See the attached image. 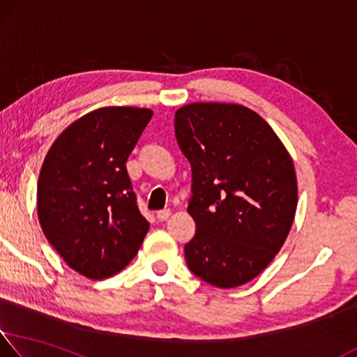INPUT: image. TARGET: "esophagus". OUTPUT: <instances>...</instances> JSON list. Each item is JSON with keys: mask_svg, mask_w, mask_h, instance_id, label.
Here are the masks:
<instances>
[{"mask_svg": "<svg viewBox=\"0 0 357 357\" xmlns=\"http://www.w3.org/2000/svg\"><path fill=\"white\" fill-rule=\"evenodd\" d=\"M171 209H162V211H158L156 212V218H158V220H160V222H166L167 220V218L169 217H171Z\"/></svg>", "mask_w": 357, "mask_h": 357, "instance_id": "obj_1", "label": "esophagus"}]
</instances>
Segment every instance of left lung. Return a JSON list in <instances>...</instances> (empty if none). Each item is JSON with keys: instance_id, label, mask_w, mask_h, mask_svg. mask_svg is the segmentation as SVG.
<instances>
[{"instance_id": "1", "label": "left lung", "mask_w": 357, "mask_h": 357, "mask_svg": "<svg viewBox=\"0 0 357 357\" xmlns=\"http://www.w3.org/2000/svg\"><path fill=\"white\" fill-rule=\"evenodd\" d=\"M193 174L188 268L220 289L249 282L286 243L297 211L294 161L271 126L238 103L196 102L175 112Z\"/></svg>"}]
</instances>
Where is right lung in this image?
<instances>
[{
  "label": "right lung",
  "instance_id": "right-lung-1",
  "mask_svg": "<svg viewBox=\"0 0 357 357\" xmlns=\"http://www.w3.org/2000/svg\"><path fill=\"white\" fill-rule=\"evenodd\" d=\"M151 116L150 108L94 109L57 137L43 162L36 193L43 233L89 279L129 265L150 228L126 161Z\"/></svg>",
  "mask_w": 357,
  "mask_h": 357
}]
</instances>
